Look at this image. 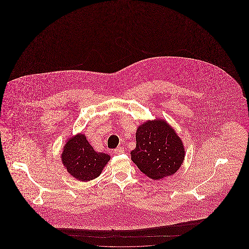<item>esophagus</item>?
Instances as JSON below:
<instances>
[{
  "label": "esophagus",
  "instance_id": "esophagus-1",
  "mask_svg": "<svg viewBox=\"0 0 249 249\" xmlns=\"http://www.w3.org/2000/svg\"><path fill=\"white\" fill-rule=\"evenodd\" d=\"M124 147H122V146H119V147H117L115 150H114V153L115 154H123L124 153Z\"/></svg>",
  "mask_w": 249,
  "mask_h": 249
}]
</instances>
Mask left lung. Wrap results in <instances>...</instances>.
Wrapping results in <instances>:
<instances>
[{
  "label": "left lung",
  "instance_id": "obj_1",
  "mask_svg": "<svg viewBox=\"0 0 249 249\" xmlns=\"http://www.w3.org/2000/svg\"><path fill=\"white\" fill-rule=\"evenodd\" d=\"M131 160L147 178L160 180L175 175L185 160L181 138L165 119L146 120L136 130Z\"/></svg>",
  "mask_w": 249,
  "mask_h": 249
}]
</instances>
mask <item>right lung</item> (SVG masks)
Wrapping results in <instances>:
<instances>
[{
	"label": "right lung",
	"instance_id": "right-lung-1",
	"mask_svg": "<svg viewBox=\"0 0 249 249\" xmlns=\"http://www.w3.org/2000/svg\"><path fill=\"white\" fill-rule=\"evenodd\" d=\"M60 157L69 175L80 182L98 178L111 158L108 154L95 151L81 132L66 140Z\"/></svg>",
	"mask_w": 249,
	"mask_h": 249
}]
</instances>
